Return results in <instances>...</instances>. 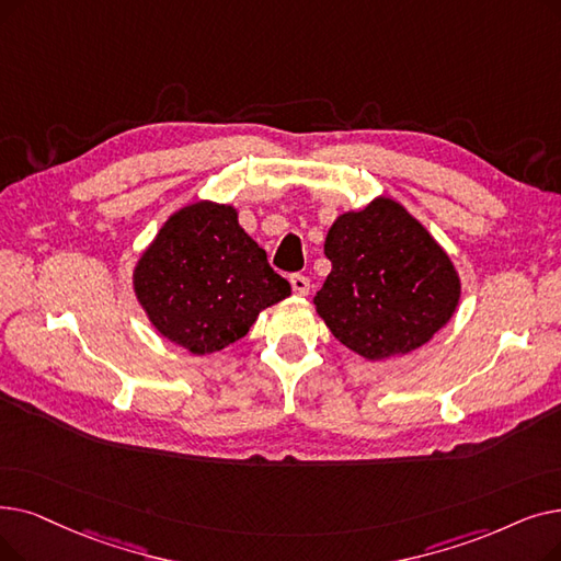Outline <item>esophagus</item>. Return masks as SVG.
Returning a JSON list of instances; mask_svg holds the SVG:
<instances>
[{"label": "esophagus", "instance_id": "34e87169", "mask_svg": "<svg viewBox=\"0 0 561 561\" xmlns=\"http://www.w3.org/2000/svg\"><path fill=\"white\" fill-rule=\"evenodd\" d=\"M290 286H294V294H298V296L309 294V279L302 275H290Z\"/></svg>", "mask_w": 561, "mask_h": 561}]
</instances>
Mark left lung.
I'll return each instance as SVG.
<instances>
[{
  "instance_id": "1",
  "label": "left lung",
  "mask_w": 561,
  "mask_h": 561,
  "mask_svg": "<svg viewBox=\"0 0 561 561\" xmlns=\"http://www.w3.org/2000/svg\"><path fill=\"white\" fill-rule=\"evenodd\" d=\"M323 248L332 273L313 296L316 313L359 357L408 355L451 321L460 275L403 204L376 197L362 210L341 213Z\"/></svg>"
}]
</instances>
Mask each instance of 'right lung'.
<instances>
[{
	"mask_svg": "<svg viewBox=\"0 0 561 561\" xmlns=\"http://www.w3.org/2000/svg\"><path fill=\"white\" fill-rule=\"evenodd\" d=\"M133 290L149 323L192 355L231 346L290 284L238 225V208L210 199L167 217L135 267Z\"/></svg>",
	"mask_w": 561,
	"mask_h": 561,
	"instance_id": "add662e5",
	"label": "right lung"
}]
</instances>
